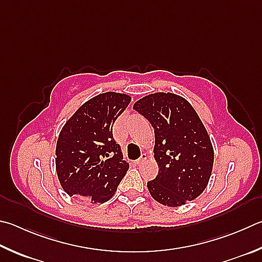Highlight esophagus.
<instances>
[{
	"label": "esophagus",
	"mask_w": 262,
	"mask_h": 262,
	"mask_svg": "<svg viewBox=\"0 0 262 262\" xmlns=\"http://www.w3.org/2000/svg\"><path fill=\"white\" fill-rule=\"evenodd\" d=\"M146 158H147V156H146L145 154H143V155H142V156L140 157L139 159H137V160L135 161V164H136V165H141L142 163H143L144 160H146Z\"/></svg>",
	"instance_id": "1"
}]
</instances>
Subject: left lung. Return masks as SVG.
Listing matches in <instances>:
<instances>
[{
	"instance_id": "1",
	"label": "left lung",
	"mask_w": 262,
	"mask_h": 262,
	"mask_svg": "<svg viewBox=\"0 0 262 262\" xmlns=\"http://www.w3.org/2000/svg\"><path fill=\"white\" fill-rule=\"evenodd\" d=\"M155 129L154 154L159 172L146 187L165 206L178 207L201 196L210 181L214 150L191 104L173 93H155L134 106Z\"/></svg>"
}]
</instances>
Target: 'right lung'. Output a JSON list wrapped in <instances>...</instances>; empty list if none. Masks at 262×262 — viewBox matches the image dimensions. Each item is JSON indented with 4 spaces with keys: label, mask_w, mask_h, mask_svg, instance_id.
<instances>
[{
    "label": "right lung",
    "mask_w": 262,
    "mask_h": 262,
    "mask_svg": "<svg viewBox=\"0 0 262 262\" xmlns=\"http://www.w3.org/2000/svg\"><path fill=\"white\" fill-rule=\"evenodd\" d=\"M130 101L126 94H99L65 122L56 144V172L69 196L103 204L116 193L129 164L113 139L112 127Z\"/></svg>",
    "instance_id": "1"
}]
</instances>
